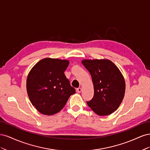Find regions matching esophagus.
Instances as JSON below:
<instances>
[{
	"label": "esophagus",
	"instance_id": "1",
	"mask_svg": "<svg viewBox=\"0 0 150 150\" xmlns=\"http://www.w3.org/2000/svg\"><path fill=\"white\" fill-rule=\"evenodd\" d=\"M81 91H82V88H77V92L79 93H81Z\"/></svg>",
	"mask_w": 150,
	"mask_h": 150
}]
</instances>
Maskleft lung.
I'll use <instances>...</instances> for the list:
<instances>
[{
    "label": "left lung",
    "mask_w": 150,
    "mask_h": 150,
    "mask_svg": "<svg viewBox=\"0 0 150 150\" xmlns=\"http://www.w3.org/2000/svg\"><path fill=\"white\" fill-rule=\"evenodd\" d=\"M94 85V96L88 105L99 116L115 112L121 104L125 93V81L117 66L110 60H83Z\"/></svg>",
    "instance_id": "8db88e82"
}]
</instances>
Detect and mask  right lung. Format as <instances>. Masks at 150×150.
I'll use <instances>...</instances> for the list:
<instances>
[{"label":"right lung","instance_id":"add662e5","mask_svg":"<svg viewBox=\"0 0 150 150\" xmlns=\"http://www.w3.org/2000/svg\"><path fill=\"white\" fill-rule=\"evenodd\" d=\"M69 61L45 58L30 70L27 78V91L33 105L45 115H52L64 108L76 90L64 71Z\"/></svg>","mask_w":150,"mask_h":150}]
</instances>
